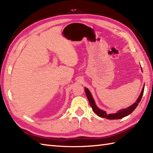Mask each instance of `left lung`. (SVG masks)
Returning a JSON list of instances; mask_svg holds the SVG:
<instances>
[{"instance_id":"8db88e82","label":"left lung","mask_w":153,"mask_h":153,"mask_svg":"<svg viewBox=\"0 0 153 153\" xmlns=\"http://www.w3.org/2000/svg\"><path fill=\"white\" fill-rule=\"evenodd\" d=\"M144 88H145V86L143 87L142 91L140 94V95H139L138 99L137 100V101H136L134 104V105H132L131 106H130L127 108L120 110L116 114H107L106 112L99 109L98 107L96 106L95 101H94L93 98V97L91 95V93H90V91H89L88 89L85 88V91L87 97V99H88V100L89 102L90 106H91L93 110L94 111V112L96 114H97L100 117H101V118H106L108 119V120H117V119L122 118H123V117L127 116H128L129 114H130L136 108V107L138 106L139 103L140 102L141 100L143 94V91H144Z\"/></svg>"}]
</instances>
